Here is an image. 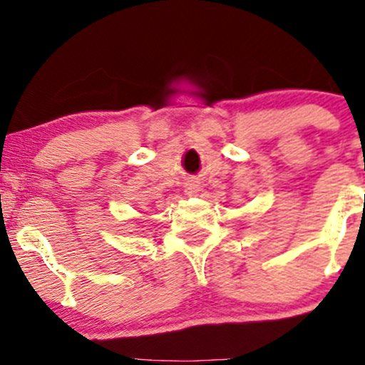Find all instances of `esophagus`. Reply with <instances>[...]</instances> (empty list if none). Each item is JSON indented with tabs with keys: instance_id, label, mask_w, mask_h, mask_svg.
<instances>
[{
	"instance_id": "1",
	"label": "esophagus",
	"mask_w": 365,
	"mask_h": 365,
	"mask_svg": "<svg viewBox=\"0 0 365 365\" xmlns=\"http://www.w3.org/2000/svg\"><path fill=\"white\" fill-rule=\"evenodd\" d=\"M185 192L189 194V196H196V194L200 192V182H197V180H189V182L185 183Z\"/></svg>"
}]
</instances>
